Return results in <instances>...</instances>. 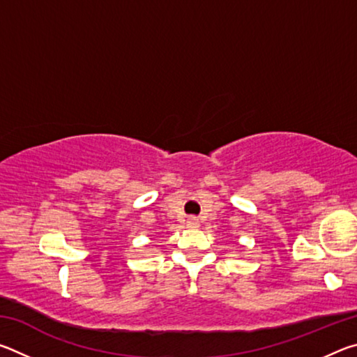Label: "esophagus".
Listing matches in <instances>:
<instances>
[{
    "mask_svg": "<svg viewBox=\"0 0 357 357\" xmlns=\"http://www.w3.org/2000/svg\"><path fill=\"white\" fill-rule=\"evenodd\" d=\"M187 227H189V228H198V227H200V222H198V219H195V217H192V219L187 220Z\"/></svg>",
    "mask_w": 357,
    "mask_h": 357,
    "instance_id": "esophagus-1",
    "label": "esophagus"
}]
</instances>
